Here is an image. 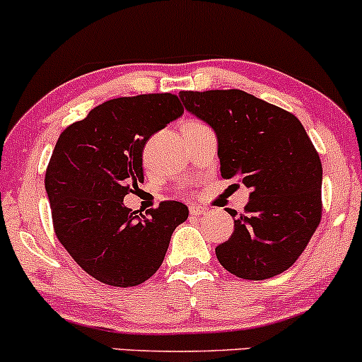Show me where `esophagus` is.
I'll use <instances>...</instances> for the list:
<instances>
[{"mask_svg": "<svg viewBox=\"0 0 362 362\" xmlns=\"http://www.w3.org/2000/svg\"><path fill=\"white\" fill-rule=\"evenodd\" d=\"M189 214H192V215H203V214H206V209H205V206L197 205V203H194V205L189 206Z\"/></svg>", "mask_w": 362, "mask_h": 362, "instance_id": "1", "label": "esophagus"}]
</instances>
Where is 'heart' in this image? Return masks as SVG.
<instances>
[{
  "label": "heart",
  "instance_id": "1",
  "mask_svg": "<svg viewBox=\"0 0 362 362\" xmlns=\"http://www.w3.org/2000/svg\"><path fill=\"white\" fill-rule=\"evenodd\" d=\"M200 124L202 123H197V121H189V123H186L182 128H194V127H200Z\"/></svg>",
  "mask_w": 362,
  "mask_h": 362
}]
</instances>
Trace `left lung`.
Listing matches in <instances>:
<instances>
[{
    "label": "left lung",
    "instance_id": "8db88e82",
    "mask_svg": "<svg viewBox=\"0 0 362 362\" xmlns=\"http://www.w3.org/2000/svg\"><path fill=\"white\" fill-rule=\"evenodd\" d=\"M185 107L214 128L221 174L251 189L234 233L215 247L235 277L263 280L301 257L322 221V160L292 112L238 88L182 90Z\"/></svg>",
    "mask_w": 362,
    "mask_h": 362
}]
</instances>
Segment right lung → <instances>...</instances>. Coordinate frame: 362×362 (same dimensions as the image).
Returning <instances> with one entry per match:
<instances>
[{"mask_svg": "<svg viewBox=\"0 0 362 362\" xmlns=\"http://www.w3.org/2000/svg\"><path fill=\"white\" fill-rule=\"evenodd\" d=\"M174 93H141L97 105L61 133L46 169L56 238L71 258L99 282L133 287L162 265L174 229L188 206L168 200L145 215L123 198L144 181L147 140L177 119Z\"/></svg>", "mask_w": 362, "mask_h": 362, "instance_id": "add662e5", "label": "right lung"}]
</instances>
